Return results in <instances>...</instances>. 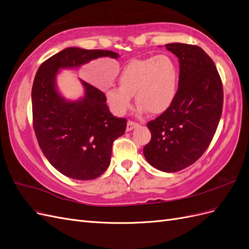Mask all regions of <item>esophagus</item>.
I'll return each mask as SVG.
<instances>
[{"mask_svg":"<svg viewBox=\"0 0 249 249\" xmlns=\"http://www.w3.org/2000/svg\"><path fill=\"white\" fill-rule=\"evenodd\" d=\"M138 126V124L135 123V122H132V120H130V122H127V124H126V131L130 132L132 130H134L135 127Z\"/></svg>","mask_w":249,"mask_h":249,"instance_id":"obj_1","label":"esophagus"}]
</instances>
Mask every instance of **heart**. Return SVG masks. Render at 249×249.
<instances>
[{
    "label": "heart",
    "mask_w": 249,
    "mask_h": 249,
    "mask_svg": "<svg viewBox=\"0 0 249 249\" xmlns=\"http://www.w3.org/2000/svg\"><path fill=\"white\" fill-rule=\"evenodd\" d=\"M119 87H109L105 96L112 112L124 115L131 107L132 95L141 111L161 114L175 101L178 88V69L168 55L134 59L118 76Z\"/></svg>",
    "instance_id": "1"
}]
</instances>
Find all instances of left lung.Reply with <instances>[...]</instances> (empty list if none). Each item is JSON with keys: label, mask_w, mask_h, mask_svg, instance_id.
Segmentation results:
<instances>
[{"label": "left lung", "mask_w": 249, "mask_h": 249, "mask_svg": "<svg viewBox=\"0 0 249 249\" xmlns=\"http://www.w3.org/2000/svg\"><path fill=\"white\" fill-rule=\"evenodd\" d=\"M165 47L178 58V93L147 124L152 139L143 155L155 168L176 172L196 162L210 145L221 117L223 89L213 60L201 48L178 42Z\"/></svg>", "instance_id": "1"}]
</instances>
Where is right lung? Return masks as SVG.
I'll list each match as a JSON object with an SVG mask.
<instances>
[{
	"label": "right lung",
	"mask_w": 249,
	"mask_h": 249,
	"mask_svg": "<svg viewBox=\"0 0 249 249\" xmlns=\"http://www.w3.org/2000/svg\"><path fill=\"white\" fill-rule=\"evenodd\" d=\"M117 53L66 48L46 60L36 72L32 87L33 126L48 161L62 175L81 180L99 178L108 168L112 144L123 136L126 119L112 115L100 89L81 80L84 96L67 101L58 92L60 70L77 69L91 60Z\"/></svg>",
	"instance_id": "add662e5"
}]
</instances>
